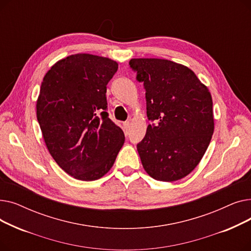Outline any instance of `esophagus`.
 I'll list each match as a JSON object with an SVG mask.
<instances>
[{"mask_svg": "<svg viewBox=\"0 0 251 251\" xmlns=\"http://www.w3.org/2000/svg\"><path fill=\"white\" fill-rule=\"evenodd\" d=\"M129 127H130V122H129V121H126V122L123 123V128H124V130H128Z\"/></svg>", "mask_w": 251, "mask_h": 251, "instance_id": "1", "label": "esophagus"}]
</instances>
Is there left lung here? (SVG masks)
Here are the masks:
<instances>
[{
  "label": "left lung",
  "instance_id": "1",
  "mask_svg": "<svg viewBox=\"0 0 251 251\" xmlns=\"http://www.w3.org/2000/svg\"><path fill=\"white\" fill-rule=\"evenodd\" d=\"M130 67L146 88L147 133L137 144L141 164L153 179L173 182L190 174L212 139V95L182 64L155 58L131 59Z\"/></svg>",
  "mask_w": 251,
  "mask_h": 251
}]
</instances>
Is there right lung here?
I'll return each instance as SVG.
<instances>
[{
  "instance_id": "right-lung-1",
  "label": "right lung",
  "mask_w": 251,
  "mask_h": 251,
  "mask_svg": "<svg viewBox=\"0 0 251 251\" xmlns=\"http://www.w3.org/2000/svg\"><path fill=\"white\" fill-rule=\"evenodd\" d=\"M118 70L112 59L75 54L46 73L36 117L52 159L68 175L95 181L113 167L125 136L111 121L107 84Z\"/></svg>"
}]
</instances>
